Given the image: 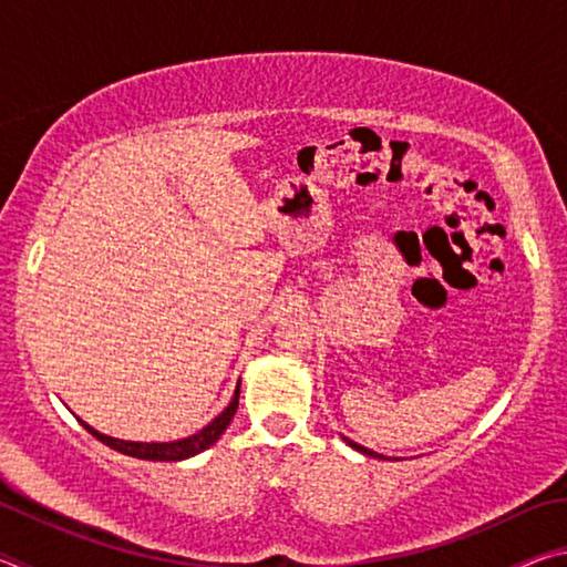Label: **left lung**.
<instances>
[{
    "label": "left lung",
    "mask_w": 567,
    "mask_h": 567,
    "mask_svg": "<svg viewBox=\"0 0 567 567\" xmlns=\"http://www.w3.org/2000/svg\"><path fill=\"white\" fill-rule=\"evenodd\" d=\"M350 443V447H354V450H360V453H364V455H370V457H380L378 453H372V450H368V447H362V445H358V443H352V440H348Z\"/></svg>",
    "instance_id": "8db88e82"
}]
</instances>
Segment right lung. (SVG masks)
I'll list each match as a JSON object with an SVG mask.
<instances>
[{
    "instance_id": "1",
    "label": "right lung",
    "mask_w": 567,
    "mask_h": 567,
    "mask_svg": "<svg viewBox=\"0 0 567 567\" xmlns=\"http://www.w3.org/2000/svg\"><path fill=\"white\" fill-rule=\"evenodd\" d=\"M237 405H239V385L235 390L233 402H229V405L225 408L223 415H217L213 422H209L207 427L199 430L197 435L185 437V440H177V443H127V440H114V437L102 435V433H97V430H92L90 425H84L82 420L80 422L84 425V430H87V433H92L94 437L100 440V443H104L107 447L117 450V453H124V455H130V457H140V460H165V463H167V460L192 457V455L203 453V450H207L213 443H217L219 435H223L225 430H227L229 420L235 417Z\"/></svg>"
}]
</instances>
